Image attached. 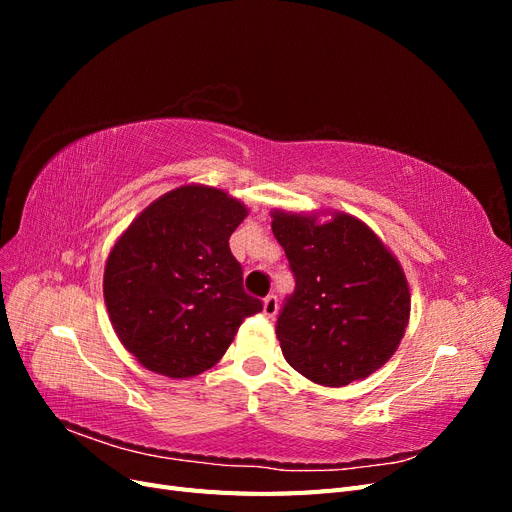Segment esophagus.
Segmentation results:
<instances>
[{
	"label": "esophagus",
	"mask_w": 512,
	"mask_h": 512,
	"mask_svg": "<svg viewBox=\"0 0 512 512\" xmlns=\"http://www.w3.org/2000/svg\"><path fill=\"white\" fill-rule=\"evenodd\" d=\"M262 314L267 318H273L277 314V297L275 294H269V297L262 301Z\"/></svg>",
	"instance_id": "34e87169"
}]
</instances>
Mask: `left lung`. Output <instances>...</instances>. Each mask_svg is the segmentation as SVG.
<instances>
[{"label": "left lung", "instance_id": "1", "mask_svg": "<svg viewBox=\"0 0 512 512\" xmlns=\"http://www.w3.org/2000/svg\"><path fill=\"white\" fill-rule=\"evenodd\" d=\"M271 218L297 282L275 327L284 359L322 386L371 376L395 354L410 320V288L399 260L374 230L344 211L275 209Z\"/></svg>", "mask_w": 512, "mask_h": 512}]
</instances>
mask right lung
Wrapping results in <instances>:
<instances>
[{"label": "right lung", "instance_id": "1", "mask_svg": "<svg viewBox=\"0 0 512 512\" xmlns=\"http://www.w3.org/2000/svg\"><path fill=\"white\" fill-rule=\"evenodd\" d=\"M247 207L209 185H181L141 211L104 267V303L128 352L166 378L218 363L262 303L243 290L228 239Z\"/></svg>", "mask_w": 512, "mask_h": 512}]
</instances>
